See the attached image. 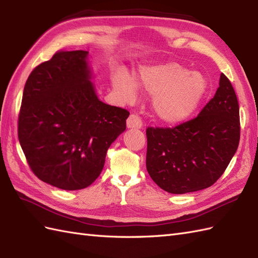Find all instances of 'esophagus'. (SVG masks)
I'll use <instances>...</instances> for the list:
<instances>
[{"mask_svg":"<svg viewBox=\"0 0 258 258\" xmlns=\"http://www.w3.org/2000/svg\"><path fill=\"white\" fill-rule=\"evenodd\" d=\"M126 125H127L128 128H142L143 122H142V118L139 116V115L131 114L127 120H126Z\"/></svg>","mask_w":258,"mask_h":258,"instance_id":"1","label":"esophagus"}]
</instances>
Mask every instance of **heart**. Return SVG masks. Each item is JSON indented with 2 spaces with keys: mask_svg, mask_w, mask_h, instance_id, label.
I'll return each mask as SVG.
<instances>
[{
  "mask_svg": "<svg viewBox=\"0 0 258 258\" xmlns=\"http://www.w3.org/2000/svg\"><path fill=\"white\" fill-rule=\"evenodd\" d=\"M138 83L153 97L152 107L156 116L167 124H179L189 118L207 90L204 76L175 62L141 68ZM113 84L125 100L135 97L136 83L130 76L116 73Z\"/></svg>",
  "mask_w": 258,
  "mask_h": 258,
  "instance_id": "1",
  "label": "heart"
}]
</instances>
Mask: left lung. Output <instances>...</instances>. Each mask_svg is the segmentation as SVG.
Returning <instances> with one entry per match:
<instances>
[{
    "mask_svg": "<svg viewBox=\"0 0 258 258\" xmlns=\"http://www.w3.org/2000/svg\"><path fill=\"white\" fill-rule=\"evenodd\" d=\"M239 136L236 93L225 74H221L215 95L196 117L172 128H146V169L168 193L207 188L225 172Z\"/></svg>",
    "mask_w": 258,
    "mask_h": 258,
    "instance_id": "left-lung-1",
    "label": "left lung"
}]
</instances>
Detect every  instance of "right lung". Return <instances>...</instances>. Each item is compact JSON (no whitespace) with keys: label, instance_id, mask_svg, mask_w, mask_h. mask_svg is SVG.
<instances>
[{"label":"right lung","instance_id":"add662e5","mask_svg":"<svg viewBox=\"0 0 258 258\" xmlns=\"http://www.w3.org/2000/svg\"><path fill=\"white\" fill-rule=\"evenodd\" d=\"M86 51H57L32 71L24 86L18 135L32 172L67 190L100 176L108 147L130 112L97 98Z\"/></svg>","mask_w":258,"mask_h":258}]
</instances>
